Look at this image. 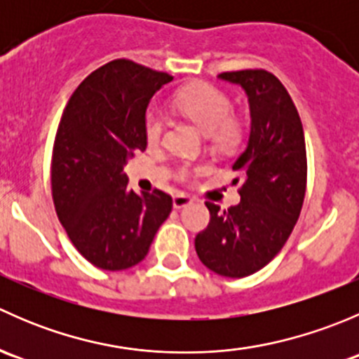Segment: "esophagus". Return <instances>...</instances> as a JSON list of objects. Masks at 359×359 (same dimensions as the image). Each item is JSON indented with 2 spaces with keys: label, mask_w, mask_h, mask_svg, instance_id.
<instances>
[{
  "label": "esophagus",
  "mask_w": 359,
  "mask_h": 359,
  "mask_svg": "<svg viewBox=\"0 0 359 359\" xmlns=\"http://www.w3.org/2000/svg\"><path fill=\"white\" fill-rule=\"evenodd\" d=\"M191 203H193V198H191L189 194L179 193V194H175V196H173V208H177V210L184 208V206L191 205Z\"/></svg>",
  "instance_id": "obj_1"
}]
</instances>
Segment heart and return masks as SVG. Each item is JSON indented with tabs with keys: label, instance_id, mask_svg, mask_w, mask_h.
Returning a JSON list of instances; mask_svg holds the SVG:
<instances>
[{
	"label": "heart",
	"instance_id": "1",
	"mask_svg": "<svg viewBox=\"0 0 359 359\" xmlns=\"http://www.w3.org/2000/svg\"><path fill=\"white\" fill-rule=\"evenodd\" d=\"M177 107L184 112L189 119H193L205 133L212 135L213 142L233 144L240 135V125L231 116L233 104L229 97L220 92L215 86L208 83H196V85L186 86L177 93ZM163 116L156 109L147 111L146 121H144V132L146 139L151 144L158 142L163 133ZM187 170H184V175Z\"/></svg>",
	"mask_w": 359,
	"mask_h": 359
}]
</instances>
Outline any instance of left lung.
Returning <instances> with one entry per match:
<instances>
[{
  "instance_id": "8db88e82",
  "label": "left lung",
  "mask_w": 359,
  "mask_h": 359,
  "mask_svg": "<svg viewBox=\"0 0 359 359\" xmlns=\"http://www.w3.org/2000/svg\"><path fill=\"white\" fill-rule=\"evenodd\" d=\"M247 92L250 135L233 170L243 179L241 201L220 210L206 201L210 222L194 240L200 260L213 273L245 278L280 253L302 210L307 184L306 140L300 116L283 83L264 69L219 74Z\"/></svg>"
}]
</instances>
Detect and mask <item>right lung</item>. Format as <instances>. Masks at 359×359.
I'll return each instance as SVG.
<instances>
[{
  "instance_id": "obj_1",
  "label": "right lung",
  "mask_w": 359,
  "mask_h": 359,
  "mask_svg": "<svg viewBox=\"0 0 359 359\" xmlns=\"http://www.w3.org/2000/svg\"><path fill=\"white\" fill-rule=\"evenodd\" d=\"M172 79L132 60H112L79 83L59 123L52 156L57 217L76 250L104 271L139 264L172 212L170 194H137L123 172L146 151L147 106Z\"/></svg>"
}]
</instances>
